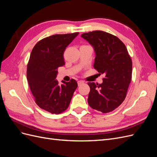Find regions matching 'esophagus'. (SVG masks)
Wrapping results in <instances>:
<instances>
[{
	"label": "esophagus",
	"instance_id": "34e87169",
	"mask_svg": "<svg viewBox=\"0 0 157 157\" xmlns=\"http://www.w3.org/2000/svg\"><path fill=\"white\" fill-rule=\"evenodd\" d=\"M77 83H78V86H80V85H81L82 84H83V83H84V82H83V81H82V80H78V81L77 82Z\"/></svg>",
	"mask_w": 157,
	"mask_h": 157
}]
</instances>
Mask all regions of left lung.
Here are the masks:
<instances>
[{"mask_svg":"<svg viewBox=\"0 0 157 157\" xmlns=\"http://www.w3.org/2000/svg\"><path fill=\"white\" fill-rule=\"evenodd\" d=\"M92 46L96 54L94 67L104 74L101 84L88 82V102L103 113L113 111L124 100L132 79V62L124 44L110 33L94 31L81 35Z\"/></svg>","mask_w":157,"mask_h":157,"instance_id":"8db88e82","label":"left lung"}]
</instances>
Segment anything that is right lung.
Returning <instances> with one entry per match:
<instances>
[{
    "label": "right lung",
    "instance_id": "1",
    "mask_svg": "<svg viewBox=\"0 0 157 157\" xmlns=\"http://www.w3.org/2000/svg\"><path fill=\"white\" fill-rule=\"evenodd\" d=\"M78 33L54 35L42 39L32 50L27 68V78L37 105L52 114H60L69 105L77 82L56 79L58 68L65 65L64 51Z\"/></svg>",
    "mask_w": 157,
    "mask_h": 157
}]
</instances>
